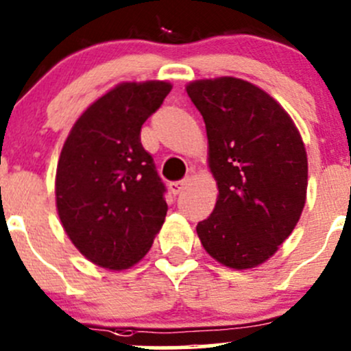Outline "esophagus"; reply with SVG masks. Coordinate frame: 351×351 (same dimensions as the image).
Listing matches in <instances>:
<instances>
[{
    "label": "esophagus",
    "mask_w": 351,
    "mask_h": 351,
    "mask_svg": "<svg viewBox=\"0 0 351 351\" xmlns=\"http://www.w3.org/2000/svg\"><path fill=\"white\" fill-rule=\"evenodd\" d=\"M189 185V180H178V182H171L169 183V192L173 193V195H178L180 192H182L183 189H185V186Z\"/></svg>",
    "instance_id": "34e87169"
}]
</instances>
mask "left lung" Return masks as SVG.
Here are the masks:
<instances>
[{
	"mask_svg": "<svg viewBox=\"0 0 351 351\" xmlns=\"http://www.w3.org/2000/svg\"><path fill=\"white\" fill-rule=\"evenodd\" d=\"M204 117L219 198L197 224L202 246L236 270L267 261L295 228L307 190V154L292 119L238 77L186 86Z\"/></svg>",
	"mask_w": 351,
	"mask_h": 351,
	"instance_id": "left-lung-1",
	"label": "left lung"
}]
</instances>
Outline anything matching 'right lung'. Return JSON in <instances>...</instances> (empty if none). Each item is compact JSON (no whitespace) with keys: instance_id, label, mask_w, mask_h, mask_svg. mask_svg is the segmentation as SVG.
<instances>
[{"instance_id":"1","label":"right lung","mask_w":351,"mask_h":351,"mask_svg":"<svg viewBox=\"0 0 351 351\" xmlns=\"http://www.w3.org/2000/svg\"><path fill=\"white\" fill-rule=\"evenodd\" d=\"M169 91L166 81L119 84L88 107L62 147L59 219L74 246L104 268L136 265L165 222L166 186L141 129Z\"/></svg>"}]
</instances>
